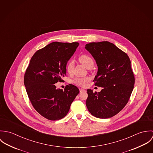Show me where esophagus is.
<instances>
[{"mask_svg": "<svg viewBox=\"0 0 153 153\" xmlns=\"http://www.w3.org/2000/svg\"><path fill=\"white\" fill-rule=\"evenodd\" d=\"M79 91H80V92H82L85 91V90L84 89H82V88H80V89H79Z\"/></svg>", "mask_w": 153, "mask_h": 153, "instance_id": "34e87169", "label": "esophagus"}]
</instances>
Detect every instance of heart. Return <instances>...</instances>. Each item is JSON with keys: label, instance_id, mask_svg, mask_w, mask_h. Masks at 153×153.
<instances>
[{"label": "heart", "instance_id": "1", "mask_svg": "<svg viewBox=\"0 0 153 153\" xmlns=\"http://www.w3.org/2000/svg\"><path fill=\"white\" fill-rule=\"evenodd\" d=\"M79 61L88 69L94 66V62L92 58L87 55H82L79 56ZM74 68V62L73 60H70L66 65V71L68 73H71ZM89 77L85 78H76L74 79L73 82L80 87H84L87 85L88 81H89Z\"/></svg>", "mask_w": 153, "mask_h": 153}]
</instances>
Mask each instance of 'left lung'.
Here are the masks:
<instances>
[{"label": "left lung", "mask_w": 153, "mask_h": 153, "mask_svg": "<svg viewBox=\"0 0 153 153\" xmlns=\"http://www.w3.org/2000/svg\"><path fill=\"white\" fill-rule=\"evenodd\" d=\"M85 48L98 66L95 85L103 88L99 92L87 89V107L97 118H109L124 108L131 96L135 78L130 59L108 41L89 43Z\"/></svg>", "instance_id": "obj_1"}]
</instances>
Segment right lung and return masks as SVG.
<instances>
[{
	"mask_svg": "<svg viewBox=\"0 0 153 153\" xmlns=\"http://www.w3.org/2000/svg\"><path fill=\"white\" fill-rule=\"evenodd\" d=\"M78 45V42H52L35 53L26 69L24 84L28 97L35 110L48 120L65 117L79 92L72 84L64 90L55 85L63 81L67 62Z\"/></svg>",
	"mask_w": 153,
	"mask_h": 153,
	"instance_id": "right-lung-1",
	"label": "right lung"
}]
</instances>
